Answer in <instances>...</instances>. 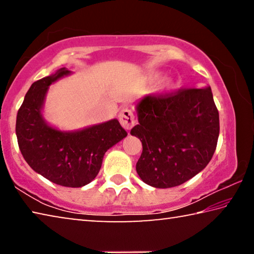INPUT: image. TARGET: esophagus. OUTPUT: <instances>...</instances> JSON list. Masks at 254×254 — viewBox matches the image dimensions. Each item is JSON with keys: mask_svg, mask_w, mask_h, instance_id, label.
Wrapping results in <instances>:
<instances>
[{"mask_svg": "<svg viewBox=\"0 0 254 254\" xmlns=\"http://www.w3.org/2000/svg\"><path fill=\"white\" fill-rule=\"evenodd\" d=\"M119 119H120V123H121V126L126 128V130H130L135 123L134 114H133V112L131 111L130 107L127 106H124L121 110V112H120Z\"/></svg>", "mask_w": 254, "mask_h": 254, "instance_id": "esophagus-1", "label": "esophagus"}]
</instances>
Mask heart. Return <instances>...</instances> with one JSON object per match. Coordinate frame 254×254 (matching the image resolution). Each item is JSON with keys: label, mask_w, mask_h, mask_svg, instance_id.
I'll list each match as a JSON object with an SVG mask.
<instances>
[{"label": "heart", "mask_w": 254, "mask_h": 254, "mask_svg": "<svg viewBox=\"0 0 254 254\" xmlns=\"http://www.w3.org/2000/svg\"><path fill=\"white\" fill-rule=\"evenodd\" d=\"M157 78H159L158 72H154V74H151V75L149 76V79L150 80H154V79H157ZM170 85H171L170 80H168V79L163 80L162 83H161V86H160V91H167V89L170 87Z\"/></svg>", "instance_id": "obj_1"}]
</instances>
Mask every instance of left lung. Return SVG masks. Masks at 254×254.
Listing matches in <instances>:
<instances>
[{
  "instance_id": "8db88e82",
  "label": "left lung",
  "mask_w": 254,
  "mask_h": 254,
  "mask_svg": "<svg viewBox=\"0 0 254 254\" xmlns=\"http://www.w3.org/2000/svg\"><path fill=\"white\" fill-rule=\"evenodd\" d=\"M135 109L139 124L131 134L142 142L136 173L143 183L176 187L208 165L220 134V117L209 86L147 95Z\"/></svg>"
}]
</instances>
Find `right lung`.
<instances>
[{"instance_id": "1", "label": "right lung", "mask_w": 254, "mask_h": 254, "mask_svg": "<svg viewBox=\"0 0 254 254\" xmlns=\"http://www.w3.org/2000/svg\"><path fill=\"white\" fill-rule=\"evenodd\" d=\"M71 71L60 68L34 81L16 115L15 132L24 160L36 173L65 187H83L100 171L105 152L127 135L117 119L80 130L62 131L42 115L49 86Z\"/></svg>"}]
</instances>
